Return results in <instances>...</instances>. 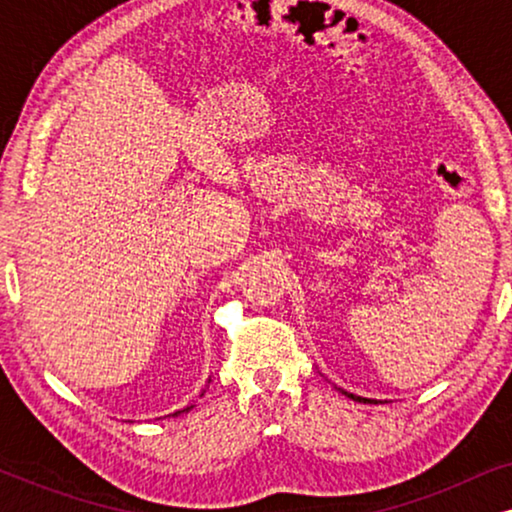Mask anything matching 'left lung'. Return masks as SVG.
<instances>
[{
	"mask_svg": "<svg viewBox=\"0 0 512 512\" xmlns=\"http://www.w3.org/2000/svg\"><path fill=\"white\" fill-rule=\"evenodd\" d=\"M342 391V389H340ZM342 394H345L347 398H352V401H359V403H377V401H373V398H363V396H354V394H347V391H342Z\"/></svg>",
	"mask_w": 512,
	"mask_h": 512,
	"instance_id": "1",
	"label": "left lung"
}]
</instances>
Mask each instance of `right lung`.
Here are the masks:
<instances>
[{"label": "right lung", "mask_w": 512, "mask_h": 512, "mask_svg": "<svg viewBox=\"0 0 512 512\" xmlns=\"http://www.w3.org/2000/svg\"><path fill=\"white\" fill-rule=\"evenodd\" d=\"M191 408H193V405H191ZM191 408H184V410H179V412H188ZM179 412H174V415H179Z\"/></svg>", "instance_id": "right-lung-1"}]
</instances>
